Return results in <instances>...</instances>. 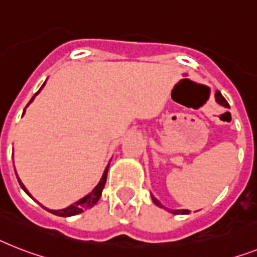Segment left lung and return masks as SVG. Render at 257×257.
<instances>
[{
    "instance_id": "left-lung-1",
    "label": "left lung",
    "mask_w": 257,
    "mask_h": 257,
    "mask_svg": "<svg viewBox=\"0 0 257 257\" xmlns=\"http://www.w3.org/2000/svg\"><path fill=\"white\" fill-rule=\"evenodd\" d=\"M215 98H217V102H218V103H220V105L226 106V107H230V106H228V103H227V101H226V99H224L223 95L220 94V92H217V93H215ZM152 201H154V202L156 203V205H158V206L163 207L162 203L159 202V201L156 200V198H155V197H152ZM172 213H173V214H189V210H175V211H172Z\"/></svg>"
}]
</instances>
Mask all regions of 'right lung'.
I'll return each instance as SVG.
<instances>
[{
	"instance_id": "1",
	"label": "right lung",
	"mask_w": 257,
	"mask_h": 257,
	"mask_svg": "<svg viewBox=\"0 0 257 257\" xmlns=\"http://www.w3.org/2000/svg\"><path fill=\"white\" fill-rule=\"evenodd\" d=\"M43 85H44V84H43ZM43 85H42V86H43ZM38 93H39V90H38V92H37V94H38ZM33 99H34V97L31 99H30V102H31ZM107 171H109V165L106 167L105 172H103V175H102V179H101V181H99L98 185L95 186L94 189H93L92 192L89 193L88 196H85V197H84V198H81V200H80V201L75 202V203H73V205L65 207V209H63V210H50V209H46V207H44V209L48 210L50 213L55 214V215H59V217H71V215H76V214L82 213L84 210L90 209V207L94 206L95 203H97V201L99 200V197H101V194H102L103 186H105L106 179H107ZM18 181H19V185L22 186V189L25 190V192H26L27 194H29V196H30V193L27 192V189H26V188H25V185H23L22 182H21V180L18 179Z\"/></svg>"
}]
</instances>
